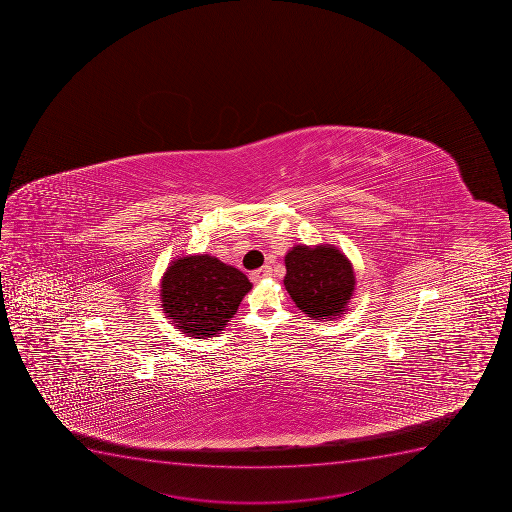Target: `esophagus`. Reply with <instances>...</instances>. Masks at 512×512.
<instances>
[{
    "label": "esophagus",
    "mask_w": 512,
    "mask_h": 512,
    "mask_svg": "<svg viewBox=\"0 0 512 512\" xmlns=\"http://www.w3.org/2000/svg\"><path fill=\"white\" fill-rule=\"evenodd\" d=\"M270 275H272V270H270L269 265H265L262 269L252 272V280L253 282H259V280L267 279Z\"/></svg>",
    "instance_id": "34e87169"
}]
</instances>
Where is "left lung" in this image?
<instances>
[{"label":"left lung","mask_w":512,"mask_h":512,"mask_svg":"<svg viewBox=\"0 0 512 512\" xmlns=\"http://www.w3.org/2000/svg\"><path fill=\"white\" fill-rule=\"evenodd\" d=\"M284 285L295 305L310 319L332 320L344 314L355 290L354 269L332 245H295L285 255Z\"/></svg>","instance_id":"left-lung-1"}]
</instances>
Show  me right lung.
I'll use <instances>...</instances> for the list:
<instances>
[{
  "instance_id": "obj_1",
  "label": "right lung",
  "mask_w": 512,
  "mask_h": 512,
  "mask_svg": "<svg viewBox=\"0 0 512 512\" xmlns=\"http://www.w3.org/2000/svg\"><path fill=\"white\" fill-rule=\"evenodd\" d=\"M247 275L208 253L173 260L160 284L163 314L193 339L217 337L248 290Z\"/></svg>"
}]
</instances>
